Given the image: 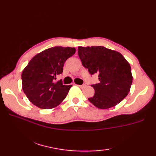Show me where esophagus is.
<instances>
[{"label": "esophagus", "mask_w": 156, "mask_h": 156, "mask_svg": "<svg viewBox=\"0 0 156 156\" xmlns=\"http://www.w3.org/2000/svg\"><path fill=\"white\" fill-rule=\"evenodd\" d=\"M78 87H79L80 88H84L85 87H86V85H77Z\"/></svg>", "instance_id": "1"}]
</instances>
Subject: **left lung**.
<instances>
[{
    "label": "left lung",
    "instance_id": "8db88e82",
    "mask_svg": "<svg viewBox=\"0 0 156 156\" xmlns=\"http://www.w3.org/2000/svg\"><path fill=\"white\" fill-rule=\"evenodd\" d=\"M78 54L89 73L98 74V83L91 85L94 94L88 98L92 105L107 109L127 97L133 76L130 64L122 54L103 46L78 47Z\"/></svg>",
    "mask_w": 156,
    "mask_h": 156
}]
</instances>
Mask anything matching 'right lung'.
I'll use <instances>...</instances> for the list:
<instances>
[{
	"mask_svg": "<svg viewBox=\"0 0 156 156\" xmlns=\"http://www.w3.org/2000/svg\"><path fill=\"white\" fill-rule=\"evenodd\" d=\"M76 49L56 46L45 49L33 58L23 69V92L31 103L43 109H50L64 100L72 85L55 82L63 72L65 62L75 54Z\"/></svg>",
	"mask_w": 156,
	"mask_h": 156,
	"instance_id": "1",
	"label": "right lung"
}]
</instances>
